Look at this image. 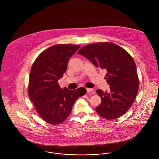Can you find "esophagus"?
Masks as SVG:
<instances>
[{
    "instance_id": "esophagus-1",
    "label": "esophagus",
    "mask_w": 159,
    "mask_h": 159,
    "mask_svg": "<svg viewBox=\"0 0 159 159\" xmlns=\"http://www.w3.org/2000/svg\"><path fill=\"white\" fill-rule=\"evenodd\" d=\"M86 90H87V92H88V93L91 92L92 94L95 93V92H93V89H90V88H87V89H86Z\"/></svg>"
}]
</instances>
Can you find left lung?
<instances>
[{"mask_svg": "<svg viewBox=\"0 0 159 159\" xmlns=\"http://www.w3.org/2000/svg\"><path fill=\"white\" fill-rule=\"evenodd\" d=\"M78 54L107 71L105 79L110 85L107 92L96 91L101 103L95 111L107 119H114L125 113L132 105L139 88L136 65L124 49L111 42H100L83 46Z\"/></svg>", "mask_w": 159, "mask_h": 159, "instance_id": "left-lung-1", "label": "left lung"}]
</instances>
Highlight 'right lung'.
Returning <instances> with one entry per match:
<instances>
[{"label": "right lung", "mask_w": 159, "mask_h": 159, "mask_svg": "<svg viewBox=\"0 0 159 159\" xmlns=\"http://www.w3.org/2000/svg\"><path fill=\"white\" fill-rule=\"evenodd\" d=\"M81 46L59 44L42 52L30 70L28 94L42 119L48 124L63 122L71 113L72 107L86 89H62L58 80L66 71L68 61Z\"/></svg>", "instance_id": "1"}]
</instances>
